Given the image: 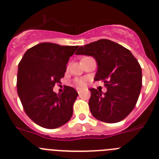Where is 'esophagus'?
Segmentation results:
<instances>
[{
  "label": "esophagus",
  "mask_w": 159,
  "mask_h": 159,
  "mask_svg": "<svg viewBox=\"0 0 159 159\" xmlns=\"http://www.w3.org/2000/svg\"><path fill=\"white\" fill-rule=\"evenodd\" d=\"M76 91H77V92H78V93H80L81 91H82V88H76Z\"/></svg>",
  "instance_id": "esophagus-1"
}]
</instances>
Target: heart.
<instances>
[{
  "instance_id": "heart-1",
  "label": "heart",
  "mask_w": 159,
  "mask_h": 159,
  "mask_svg": "<svg viewBox=\"0 0 159 159\" xmlns=\"http://www.w3.org/2000/svg\"><path fill=\"white\" fill-rule=\"evenodd\" d=\"M75 83H76L77 84H78V85H84V81L83 80H77L76 81H75Z\"/></svg>"
}]
</instances>
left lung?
Returning a JSON list of instances; mask_svg holds the SVG:
<instances>
[{"label":"left lung","mask_w":159,"mask_h":159,"mask_svg":"<svg viewBox=\"0 0 159 159\" xmlns=\"http://www.w3.org/2000/svg\"><path fill=\"white\" fill-rule=\"evenodd\" d=\"M76 55L96 60L94 80H103L107 92L90 88L89 105L92 116L108 123L120 122L135 107L142 88V68L128 49L111 40L102 39L81 46Z\"/></svg>","instance_id":"obj_1"}]
</instances>
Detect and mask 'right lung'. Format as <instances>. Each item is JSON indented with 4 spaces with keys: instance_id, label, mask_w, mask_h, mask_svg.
I'll return each instance as SVG.
<instances>
[{
    "instance_id": "1",
    "label": "right lung",
    "mask_w": 159,
    "mask_h": 159,
    "mask_svg": "<svg viewBox=\"0 0 159 159\" xmlns=\"http://www.w3.org/2000/svg\"><path fill=\"white\" fill-rule=\"evenodd\" d=\"M79 46L40 43L28 49L18 64L17 93L25 112L42 127L55 129L69 121L78 93L66 86L62 93L53 92L64 76L67 64Z\"/></svg>"
}]
</instances>
